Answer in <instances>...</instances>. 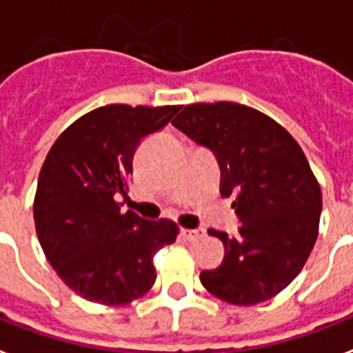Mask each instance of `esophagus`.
Returning a JSON list of instances; mask_svg holds the SVG:
<instances>
[{"instance_id": "34e87169", "label": "esophagus", "mask_w": 353, "mask_h": 353, "mask_svg": "<svg viewBox=\"0 0 353 353\" xmlns=\"http://www.w3.org/2000/svg\"><path fill=\"white\" fill-rule=\"evenodd\" d=\"M203 235V231L200 230H188V228H183L181 230V236L185 241H196V239H200Z\"/></svg>"}]
</instances>
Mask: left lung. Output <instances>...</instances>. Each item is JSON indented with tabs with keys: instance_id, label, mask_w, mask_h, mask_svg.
Segmentation results:
<instances>
[{
	"instance_id": "left-lung-1",
	"label": "left lung",
	"mask_w": 353,
	"mask_h": 353,
	"mask_svg": "<svg viewBox=\"0 0 353 353\" xmlns=\"http://www.w3.org/2000/svg\"><path fill=\"white\" fill-rule=\"evenodd\" d=\"M172 123L211 148L222 168L225 198L242 220L235 239L219 230L224 263L200 274L212 296L255 305L279 294L305 265L319 236L322 190L305 153L265 112L233 101L190 103Z\"/></svg>"
}]
</instances>
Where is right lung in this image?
I'll use <instances>...</instances> for the list:
<instances>
[{
	"label": "right lung",
	"mask_w": 353,
	"mask_h": 353,
	"mask_svg": "<svg viewBox=\"0 0 353 353\" xmlns=\"http://www.w3.org/2000/svg\"><path fill=\"white\" fill-rule=\"evenodd\" d=\"M181 105L112 103L70 123L46 155L33 216L57 276L88 302L128 305L152 289L153 257L176 242V222L122 212L139 142L170 122Z\"/></svg>",
	"instance_id": "add662e5"
}]
</instances>
